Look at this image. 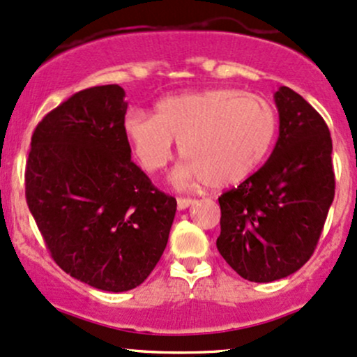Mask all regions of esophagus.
<instances>
[{"mask_svg": "<svg viewBox=\"0 0 357 357\" xmlns=\"http://www.w3.org/2000/svg\"><path fill=\"white\" fill-rule=\"evenodd\" d=\"M191 204H195V199H191V197H178V208L181 209H186L190 208Z\"/></svg>", "mask_w": 357, "mask_h": 357, "instance_id": "34e87169", "label": "esophagus"}]
</instances>
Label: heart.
I'll return each mask as SVG.
<instances>
[{
    "label": "heart",
    "mask_w": 357,
    "mask_h": 357,
    "mask_svg": "<svg viewBox=\"0 0 357 357\" xmlns=\"http://www.w3.org/2000/svg\"><path fill=\"white\" fill-rule=\"evenodd\" d=\"M124 136L148 173L173 158L174 139L186 161L171 176L179 188L236 186L263 165L278 135L273 102L233 88H213L161 98L154 114L132 109Z\"/></svg>",
    "instance_id": "1"
}]
</instances>
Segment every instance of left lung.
Returning a JSON list of instances; mask_svg holds the SVG:
<instances>
[{"instance_id":"left-lung-1","label":"left lung","mask_w":357,"mask_h":357,"mask_svg":"<svg viewBox=\"0 0 357 357\" xmlns=\"http://www.w3.org/2000/svg\"><path fill=\"white\" fill-rule=\"evenodd\" d=\"M279 136L271 156L222 192L216 246L239 276L271 282L314 252L334 199L333 141L321 114L287 86L274 93Z\"/></svg>"}]
</instances>
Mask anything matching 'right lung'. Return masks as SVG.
Listing matches in <instances>:
<instances>
[{"instance_id":"obj_1","label":"right lung","mask_w":357,"mask_h":357,"mask_svg":"<svg viewBox=\"0 0 357 357\" xmlns=\"http://www.w3.org/2000/svg\"><path fill=\"white\" fill-rule=\"evenodd\" d=\"M118 84L73 94L41 119L26 161V203L56 264L96 289L123 293L165 251L176 199L131 161Z\"/></svg>"}]
</instances>
